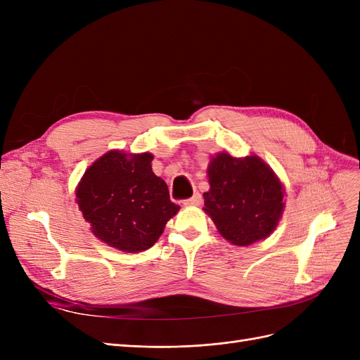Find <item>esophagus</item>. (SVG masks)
Segmentation results:
<instances>
[{
  "label": "esophagus",
  "mask_w": 360,
  "mask_h": 360,
  "mask_svg": "<svg viewBox=\"0 0 360 360\" xmlns=\"http://www.w3.org/2000/svg\"><path fill=\"white\" fill-rule=\"evenodd\" d=\"M201 201H202L201 195H200V193H195L193 197H191V198H188V200H184L183 204H184V205H200Z\"/></svg>",
  "instance_id": "34e87169"
}]
</instances>
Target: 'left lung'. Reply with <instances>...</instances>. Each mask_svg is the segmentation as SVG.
Wrapping results in <instances>:
<instances>
[{"instance_id":"1","label":"left lung","mask_w":360,"mask_h":360,"mask_svg":"<svg viewBox=\"0 0 360 360\" xmlns=\"http://www.w3.org/2000/svg\"><path fill=\"white\" fill-rule=\"evenodd\" d=\"M207 172L210 189L204 193V212L224 238L248 246L275 230L284 210V189L263 160L219 153Z\"/></svg>"}]
</instances>
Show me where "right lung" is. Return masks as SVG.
<instances>
[{"label":"right lung","instance_id":"right-lung-1","mask_svg":"<svg viewBox=\"0 0 360 360\" xmlns=\"http://www.w3.org/2000/svg\"><path fill=\"white\" fill-rule=\"evenodd\" d=\"M153 155L129 158L108 151L85 171L76 189L84 219L102 242L123 252L153 246L180 207L171 202L167 183L151 171Z\"/></svg>","mask_w":360,"mask_h":360}]
</instances>
